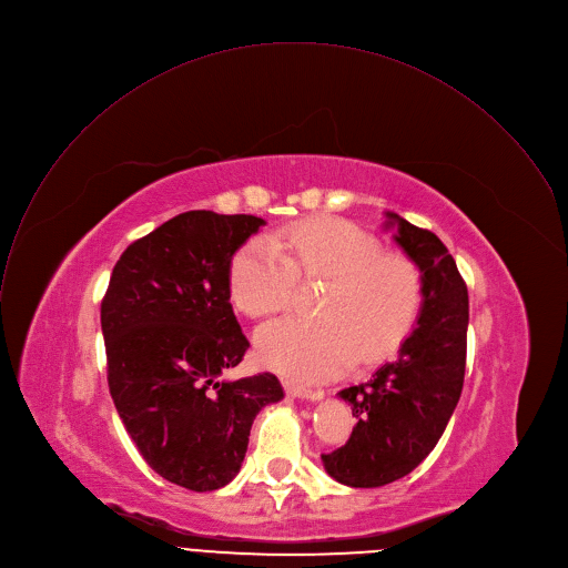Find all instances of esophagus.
I'll return each instance as SVG.
<instances>
[{
	"instance_id": "1",
	"label": "esophagus",
	"mask_w": 568,
	"mask_h": 568,
	"mask_svg": "<svg viewBox=\"0 0 568 568\" xmlns=\"http://www.w3.org/2000/svg\"><path fill=\"white\" fill-rule=\"evenodd\" d=\"M284 387H286V392H288V396H293V398H302V400H322V396H324V392H320V389H308V387H302V385H295V383H284Z\"/></svg>"
}]
</instances>
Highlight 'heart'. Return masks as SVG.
<instances>
[{"instance_id":"obj_1","label":"heart","mask_w":568,"mask_h":568,"mask_svg":"<svg viewBox=\"0 0 568 568\" xmlns=\"http://www.w3.org/2000/svg\"><path fill=\"white\" fill-rule=\"evenodd\" d=\"M297 275L328 280L320 317H277L260 326V361L286 376L320 381L343 374L358 356L374 363L409 333L423 297L420 273L403 255L352 221L313 219L288 225L273 240H251L231 264V295L253 315L286 308Z\"/></svg>"}]
</instances>
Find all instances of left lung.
<instances>
[{"instance_id": "1", "label": "left lung", "mask_w": 568, "mask_h": 568, "mask_svg": "<svg viewBox=\"0 0 568 568\" xmlns=\"http://www.w3.org/2000/svg\"><path fill=\"white\" fill-rule=\"evenodd\" d=\"M383 216V231L420 273L423 300L398 356L369 381L337 392L358 423L347 445L322 455V466L349 488H381L409 475L455 414L466 374L468 288L455 260L434 233L396 212Z\"/></svg>"}]
</instances>
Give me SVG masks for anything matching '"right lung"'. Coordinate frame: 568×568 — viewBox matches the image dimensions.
<instances>
[{
  "instance_id": "add662e5",
  "label": "right lung",
  "mask_w": 568,
  "mask_h": 568,
  "mask_svg": "<svg viewBox=\"0 0 568 568\" xmlns=\"http://www.w3.org/2000/svg\"><path fill=\"white\" fill-rule=\"evenodd\" d=\"M264 225L183 212L121 255L102 300L113 405L148 466L194 493L237 477L255 416L284 398L273 374L225 378L251 347L231 306V264Z\"/></svg>"
}]
</instances>
